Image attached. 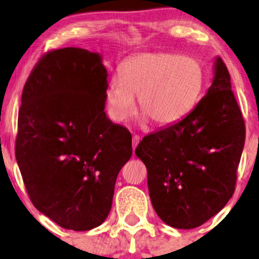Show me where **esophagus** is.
Masks as SVG:
<instances>
[{"instance_id":"obj_1","label":"esophagus","mask_w":259,"mask_h":259,"mask_svg":"<svg viewBox=\"0 0 259 259\" xmlns=\"http://www.w3.org/2000/svg\"><path fill=\"white\" fill-rule=\"evenodd\" d=\"M138 144H139V137H138V136H133V138H132V146H133V150H136V147L138 146Z\"/></svg>"}]
</instances>
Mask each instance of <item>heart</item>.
Listing matches in <instances>:
<instances>
[{"label": "heart", "mask_w": 259, "mask_h": 259, "mask_svg": "<svg viewBox=\"0 0 259 259\" xmlns=\"http://www.w3.org/2000/svg\"><path fill=\"white\" fill-rule=\"evenodd\" d=\"M204 67L197 59L173 53H141L125 60L120 75L109 77L105 90L108 115L128 120L139 97L144 122L158 126L180 121L194 106L204 86Z\"/></svg>", "instance_id": "obj_1"}]
</instances>
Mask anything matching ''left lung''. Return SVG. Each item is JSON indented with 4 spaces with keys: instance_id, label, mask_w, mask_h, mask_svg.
Here are the masks:
<instances>
[{
    "instance_id": "left-lung-1",
    "label": "left lung",
    "mask_w": 259,
    "mask_h": 259,
    "mask_svg": "<svg viewBox=\"0 0 259 259\" xmlns=\"http://www.w3.org/2000/svg\"><path fill=\"white\" fill-rule=\"evenodd\" d=\"M245 143L242 112L223 60L193 111L175 125L148 134L136 148L147 168L151 203L166 224L194 229L217 214L235 192Z\"/></svg>"
}]
</instances>
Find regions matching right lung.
Segmentation results:
<instances>
[{
	"label": "right lung",
	"instance_id": "obj_1",
	"mask_svg": "<svg viewBox=\"0 0 259 259\" xmlns=\"http://www.w3.org/2000/svg\"><path fill=\"white\" fill-rule=\"evenodd\" d=\"M108 73L99 53L67 47L44 55L24 84L15 154L34 206L61 228L87 231L111 211L128 130L106 115Z\"/></svg>",
	"mask_w": 259,
	"mask_h": 259
}]
</instances>
